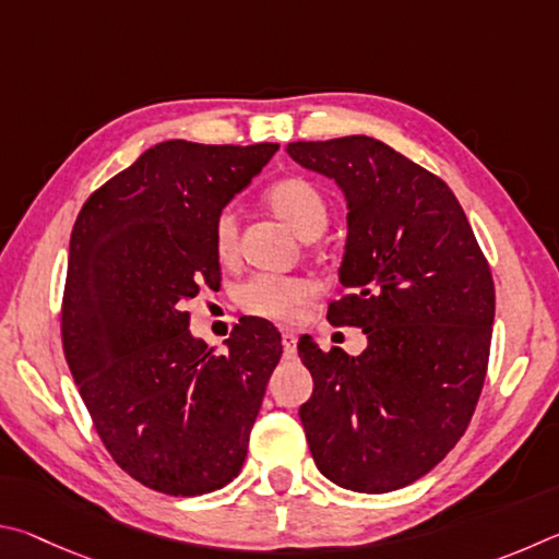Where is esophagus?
<instances>
[{
	"label": "esophagus",
	"mask_w": 559,
	"mask_h": 559,
	"mask_svg": "<svg viewBox=\"0 0 559 559\" xmlns=\"http://www.w3.org/2000/svg\"><path fill=\"white\" fill-rule=\"evenodd\" d=\"M282 350H285V356H295L297 336L292 331H282Z\"/></svg>",
	"instance_id": "1"
}]
</instances>
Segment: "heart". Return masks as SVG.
<instances>
[{
    "mask_svg": "<svg viewBox=\"0 0 559 559\" xmlns=\"http://www.w3.org/2000/svg\"><path fill=\"white\" fill-rule=\"evenodd\" d=\"M264 203L277 218L285 221L299 238L311 240L326 228L329 203L314 183L301 176H285L264 191ZM213 252L221 262L238 258V215L223 209L213 221ZM314 297V285L305 277L285 274H254L238 289V305L250 317L270 321H292L299 309Z\"/></svg>",
    "mask_w": 559,
    "mask_h": 559,
    "instance_id": "obj_1",
    "label": "heart"
}]
</instances>
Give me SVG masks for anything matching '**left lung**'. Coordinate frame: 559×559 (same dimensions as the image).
<instances>
[{"label":"left lung","instance_id":"obj_1","mask_svg":"<svg viewBox=\"0 0 559 559\" xmlns=\"http://www.w3.org/2000/svg\"><path fill=\"white\" fill-rule=\"evenodd\" d=\"M348 201L341 299L326 319L368 334L348 356L299 338L314 393L299 407L319 472L358 493L417 481L452 452L481 395L496 289L452 189L366 134L292 142Z\"/></svg>","mask_w":559,"mask_h":559}]
</instances>
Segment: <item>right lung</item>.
<instances>
[{"mask_svg": "<svg viewBox=\"0 0 559 559\" xmlns=\"http://www.w3.org/2000/svg\"><path fill=\"white\" fill-rule=\"evenodd\" d=\"M277 144H154L91 193L71 233L63 354L97 437L134 481L169 496L230 484L282 356L270 321L228 350L191 336L186 299L221 287L213 221Z\"/></svg>", "mask_w": 559, "mask_h": 559, "instance_id": "right-lung-1", "label": "right lung"}]
</instances>
